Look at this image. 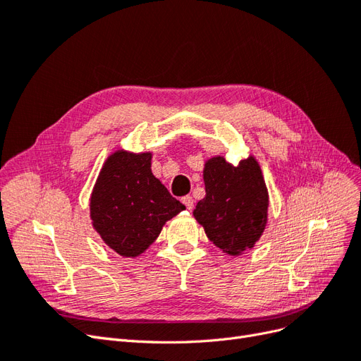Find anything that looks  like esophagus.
<instances>
[{"label":"esophagus","instance_id":"1","mask_svg":"<svg viewBox=\"0 0 361 361\" xmlns=\"http://www.w3.org/2000/svg\"><path fill=\"white\" fill-rule=\"evenodd\" d=\"M182 203H183L185 206H187V209H190V211L194 207V200H192L191 195H183V197H182Z\"/></svg>","mask_w":361,"mask_h":361}]
</instances>
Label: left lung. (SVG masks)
<instances>
[{
	"label": "left lung",
	"mask_w": 361,
	"mask_h": 361,
	"mask_svg": "<svg viewBox=\"0 0 361 361\" xmlns=\"http://www.w3.org/2000/svg\"><path fill=\"white\" fill-rule=\"evenodd\" d=\"M206 195L194 216L207 238L224 253L238 256L255 245L267 224L268 191L257 161L250 157L238 166L223 157L204 164Z\"/></svg>",
	"instance_id": "left-lung-1"
}]
</instances>
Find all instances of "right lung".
Returning a JSON list of instances; mask_svg holds the SVG:
<instances>
[{"label": "right lung", "instance_id": "right-lung-1", "mask_svg": "<svg viewBox=\"0 0 361 361\" xmlns=\"http://www.w3.org/2000/svg\"><path fill=\"white\" fill-rule=\"evenodd\" d=\"M150 154L116 152L96 180L90 200L93 227L123 257H135L162 226L185 209L150 170Z\"/></svg>", "mask_w": 361, "mask_h": 361}]
</instances>
